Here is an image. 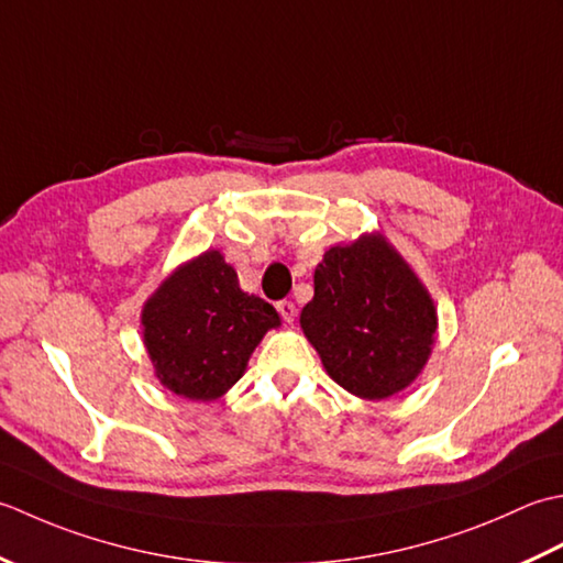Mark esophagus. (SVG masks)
I'll list each match as a JSON object with an SVG mask.
<instances>
[{"label":"esophagus","instance_id":"esophagus-1","mask_svg":"<svg viewBox=\"0 0 563 563\" xmlns=\"http://www.w3.org/2000/svg\"><path fill=\"white\" fill-rule=\"evenodd\" d=\"M277 311H279V316L286 320V323H294V318H296V306H294V301H279L277 303Z\"/></svg>","mask_w":563,"mask_h":563}]
</instances>
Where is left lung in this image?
Instances as JSON below:
<instances>
[{"label": "left lung", "instance_id": "8db88e82", "mask_svg": "<svg viewBox=\"0 0 563 563\" xmlns=\"http://www.w3.org/2000/svg\"><path fill=\"white\" fill-rule=\"evenodd\" d=\"M301 311L325 372L350 394L394 396L426 366L438 313L416 274L382 235L325 252Z\"/></svg>", "mask_w": 563, "mask_h": 563}]
</instances>
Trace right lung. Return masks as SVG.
I'll return each mask as SVG.
<instances>
[{
  "instance_id": "obj_1",
  "label": "right lung",
  "mask_w": 563,
  "mask_h": 563,
  "mask_svg": "<svg viewBox=\"0 0 563 563\" xmlns=\"http://www.w3.org/2000/svg\"><path fill=\"white\" fill-rule=\"evenodd\" d=\"M277 325L274 306L240 289L218 250L179 267L143 308V338L157 378L191 400L223 396Z\"/></svg>"
}]
</instances>
